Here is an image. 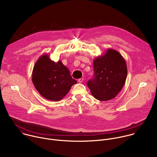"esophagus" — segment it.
Listing matches in <instances>:
<instances>
[{"label":"esophagus","mask_w":157,"mask_h":157,"mask_svg":"<svg viewBox=\"0 0 157 157\" xmlns=\"http://www.w3.org/2000/svg\"><path fill=\"white\" fill-rule=\"evenodd\" d=\"M83 81H84V79H83V78H80V79H78V82H79V83L82 82H83Z\"/></svg>","instance_id":"esophagus-1"}]
</instances>
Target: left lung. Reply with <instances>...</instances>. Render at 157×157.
Returning a JSON list of instances; mask_svg holds the SVG:
<instances>
[{
    "mask_svg": "<svg viewBox=\"0 0 157 157\" xmlns=\"http://www.w3.org/2000/svg\"><path fill=\"white\" fill-rule=\"evenodd\" d=\"M94 75L87 85L92 95L105 101L114 98L124 87L127 76L125 60L116 50L108 49L93 61Z\"/></svg>",
    "mask_w": 157,
    "mask_h": 157,
    "instance_id": "left-lung-1",
    "label": "left lung"
}]
</instances>
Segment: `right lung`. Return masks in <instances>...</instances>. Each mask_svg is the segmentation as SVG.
I'll return each instance as SVG.
<instances>
[{"mask_svg": "<svg viewBox=\"0 0 157 157\" xmlns=\"http://www.w3.org/2000/svg\"><path fill=\"white\" fill-rule=\"evenodd\" d=\"M32 82L41 96L53 101L61 100L77 83L68 68L60 60L52 61L48 54L41 56L35 63Z\"/></svg>", "mask_w": 157, "mask_h": 157, "instance_id": "obj_1", "label": "right lung"}]
</instances>
